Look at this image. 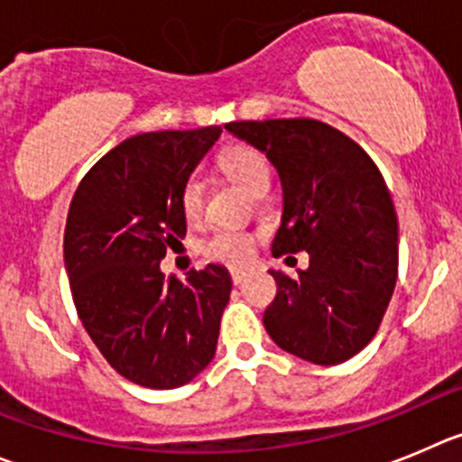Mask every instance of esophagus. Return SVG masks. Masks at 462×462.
<instances>
[{"label":"esophagus","instance_id":"obj_1","mask_svg":"<svg viewBox=\"0 0 462 462\" xmlns=\"http://www.w3.org/2000/svg\"><path fill=\"white\" fill-rule=\"evenodd\" d=\"M246 276H248V272H244V269H232V272H230V278H232V282H235V285H239V282L246 281Z\"/></svg>","mask_w":462,"mask_h":462}]
</instances>
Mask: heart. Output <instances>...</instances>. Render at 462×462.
<instances>
[{
  "mask_svg": "<svg viewBox=\"0 0 462 462\" xmlns=\"http://www.w3.org/2000/svg\"><path fill=\"white\" fill-rule=\"evenodd\" d=\"M223 170L230 174V180L239 186L241 190H246L248 195L255 193L257 189L267 186L272 180V170H269V161L264 159V153L257 152L253 147H235L227 149L221 159ZM180 205L184 216L189 221L200 218L202 209H205V184H202L200 177H189L181 189ZM257 236L253 232L246 230H218L209 236V239L202 244V253H205L209 260L223 262V264H232V267H239V264H246L253 257L255 251Z\"/></svg>",
  "mask_w": 462,
  "mask_h": 462,
  "instance_id": "b5f03b06",
  "label": "heart"
}]
</instances>
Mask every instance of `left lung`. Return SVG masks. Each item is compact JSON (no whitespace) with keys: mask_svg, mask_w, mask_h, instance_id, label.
Segmentation results:
<instances>
[{"mask_svg":"<svg viewBox=\"0 0 462 462\" xmlns=\"http://www.w3.org/2000/svg\"><path fill=\"white\" fill-rule=\"evenodd\" d=\"M267 153L282 184L273 257L309 253L297 276L272 272L264 310L273 343L310 364H343L377 334L398 276V218L373 159L318 119L226 124Z\"/></svg>","mask_w":462,"mask_h":462,"instance_id":"left-lung-1","label":"left lung"}]
</instances>
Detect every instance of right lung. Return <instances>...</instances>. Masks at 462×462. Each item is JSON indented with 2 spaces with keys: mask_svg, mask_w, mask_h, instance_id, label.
<instances>
[{
  "mask_svg": "<svg viewBox=\"0 0 462 462\" xmlns=\"http://www.w3.org/2000/svg\"><path fill=\"white\" fill-rule=\"evenodd\" d=\"M221 126L143 133L82 177L64 230L78 318L107 364L147 389L189 384L216 355L230 301L226 267L165 278L161 260L186 235L180 195Z\"/></svg>",
  "mask_w": 462,
  "mask_h": 462,
  "instance_id": "obj_1",
  "label": "right lung"
}]
</instances>
